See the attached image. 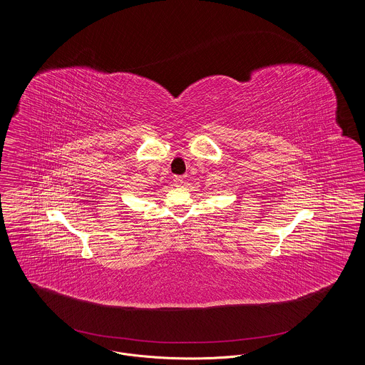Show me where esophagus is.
Masks as SVG:
<instances>
[{
    "instance_id": "34e87169",
    "label": "esophagus",
    "mask_w": 365,
    "mask_h": 365,
    "mask_svg": "<svg viewBox=\"0 0 365 365\" xmlns=\"http://www.w3.org/2000/svg\"><path fill=\"white\" fill-rule=\"evenodd\" d=\"M174 182L176 187H180L183 185V178L182 176H175Z\"/></svg>"
}]
</instances>
